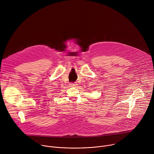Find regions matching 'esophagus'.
I'll return each mask as SVG.
<instances>
[{
	"label": "esophagus",
	"mask_w": 154,
	"mask_h": 154,
	"mask_svg": "<svg viewBox=\"0 0 154 154\" xmlns=\"http://www.w3.org/2000/svg\"><path fill=\"white\" fill-rule=\"evenodd\" d=\"M69 85H70L71 86H77V83L76 82H75V83H71L69 84Z\"/></svg>",
	"instance_id": "esophagus-1"
}]
</instances>
